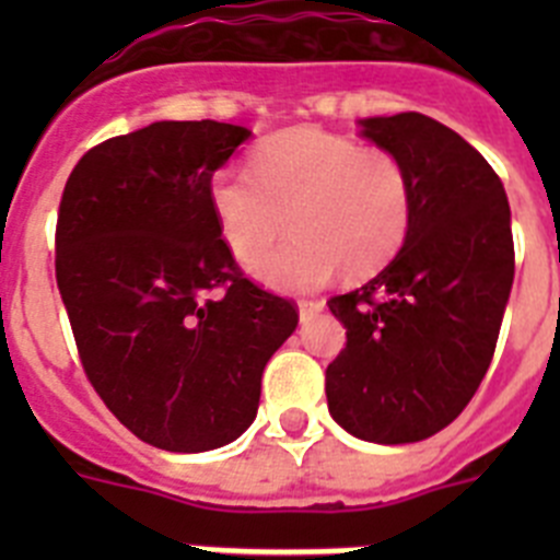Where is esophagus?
<instances>
[{
  "label": "esophagus",
  "instance_id": "esophagus-1",
  "mask_svg": "<svg viewBox=\"0 0 560 560\" xmlns=\"http://www.w3.org/2000/svg\"><path fill=\"white\" fill-rule=\"evenodd\" d=\"M325 308V303H319V300H303L300 303V323H311L314 316H319V311Z\"/></svg>",
  "mask_w": 560,
  "mask_h": 560
}]
</instances>
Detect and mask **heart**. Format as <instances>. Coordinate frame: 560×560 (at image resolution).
Returning a JSON list of instances; mask_svg holds the SVG:
<instances>
[{
    "mask_svg": "<svg viewBox=\"0 0 560 560\" xmlns=\"http://www.w3.org/2000/svg\"><path fill=\"white\" fill-rule=\"evenodd\" d=\"M212 219L241 260L260 255L283 230L291 241L249 266L275 291L323 289L345 269L368 277L387 266L412 226V182L384 148L345 133L289 128L257 148L255 173L224 165L207 185Z\"/></svg>",
    "mask_w": 560,
    "mask_h": 560,
    "instance_id": "b5f03b06",
    "label": "heart"
}]
</instances>
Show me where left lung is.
<instances>
[{"label": "left lung", "instance_id": "obj_1", "mask_svg": "<svg viewBox=\"0 0 560 560\" xmlns=\"http://www.w3.org/2000/svg\"><path fill=\"white\" fill-rule=\"evenodd\" d=\"M359 133L412 182V226L378 275L330 296L348 345L328 364L330 418L384 446L446 429L491 368L513 285L511 205L493 167L443 122L400 112Z\"/></svg>", "mask_w": 560, "mask_h": 560}]
</instances>
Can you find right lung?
<instances>
[{
	"instance_id": "obj_1",
	"label": "right lung",
	"mask_w": 560,
	"mask_h": 560,
	"mask_svg": "<svg viewBox=\"0 0 560 560\" xmlns=\"http://www.w3.org/2000/svg\"><path fill=\"white\" fill-rule=\"evenodd\" d=\"M249 137L151 122L83 153L63 187L56 277L83 370L114 418L165 452L241 438L266 361L296 328L289 300L237 271L207 201Z\"/></svg>"
}]
</instances>
